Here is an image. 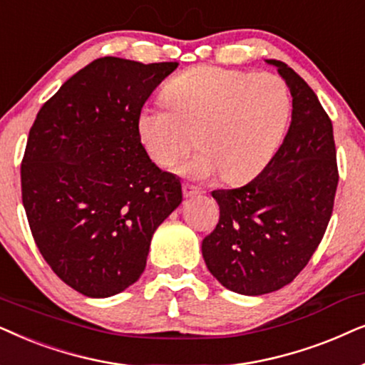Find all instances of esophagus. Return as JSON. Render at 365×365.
Instances as JSON below:
<instances>
[{
  "label": "esophagus",
  "instance_id": "obj_1",
  "mask_svg": "<svg viewBox=\"0 0 365 365\" xmlns=\"http://www.w3.org/2000/svg\"><path fill=\"white\" fill-rule=\"evenodd\" d=\"M183 193H185L187 198H192V197L200 195L202 192H200V188H197V187L188 185V183H185V185H183Z\"/></svg>",
  "mask_w": 365,
  "mask_h": 365
}]
</instances>
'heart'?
<instances>
[{
    "mask_svg": "<svg viewBox=\"0 0 365 365\" xmlns=\"http://www.w3.org/2000/svg\"><path fill=\"white\" fill-rule=\"evenodd\" d=\"M168 105H145L138 137L162 167L178 163L193 145L202 147L183 173L225 182L255 177L275 153L290 113L284 80L272 73L197 66L175 76L165 88ZM197 138H195V133Z\"/></svg>",
    "mask_w": 365,
    "mask_h": 365,
    "instance_id": "heart-1",
    "label": "heart"
}]
</instances>
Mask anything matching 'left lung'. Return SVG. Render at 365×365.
<instances>
[{"instance_id": "left-lung-1", "label": "left lung", "mask_w": 365, "mask_h": 365, "mask_svg": "<svg viewBox=\"0 0 365 365\" xmlns=\"http://www.w3.org/2000/svg\"><path fill=\"white\" fill-rule=\"evenodd\" d=\"M275 66L292 96V120L269 165L247 185L213 190L215 230L202 242L207 269L223 287L264 295L290 284L322 240L339 173L332 121L289 65Z\"/></svg>"}]
</instances>
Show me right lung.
I'll return each mask as SVG.
<instances>
[{
	"mask_svg": "<svg viewBox=\"0 0 365 365\" xmlns=\"http://www.w3.org/2000/svg\"><path fill=\"white\" fill-rule=\"evenodd\" d=\"M178 63L105 56L81 68L41 106L21 163L28 222L51 270L93 299L123 292L147 265L160 223L182 203L137 118Z\"/></svg>",
	"mask_w": 365,
	"mask_h": 365,
	"instance_id": "add662e5",
	"label": "right lung"
}]
</instances>
